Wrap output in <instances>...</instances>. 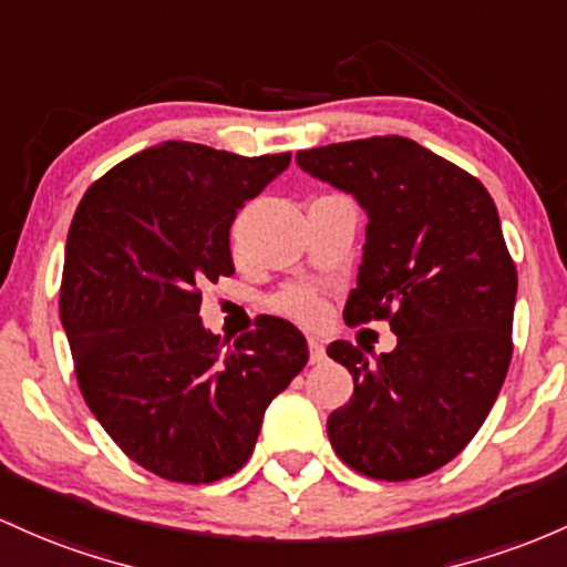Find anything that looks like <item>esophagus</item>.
Listing matches in <instances>:
<instances>
[{
    "label": "esophagus",
    "mask_w": 567,
    "mask_h": 567,
    "mask_svg": "<svg viewBox=\"0 0 567 567\" xmlns=\"http://www.w3.org/2000/svg\"><path fill=\"white\" fill-rule=\"evenodd\" d=\"M326 360V347L320 339H309V363H320Z\"/></svg>",
    "instance_id": "34e87169"
}]
</instances>
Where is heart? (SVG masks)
I'll return each instance as SVG.
<instances>
[{
	"label": "heart",
	"instance_id": "obj_1",
	"mask_svg": "<svg viewBox=\"0 0 567 567\" xmlns=\"http://www.w3.org/2000/svg\"><path fill=\"white\" fill-rule=\"evenodd\" d=\"M274 309H279L282 315L293 317L298 322H320L322 312H326V303H322V296L317 293L309 285H290L282 293L274 298Z\"/></svg>",
	"mask_w": 567,
	"mask_h": 567
}]
</instances>
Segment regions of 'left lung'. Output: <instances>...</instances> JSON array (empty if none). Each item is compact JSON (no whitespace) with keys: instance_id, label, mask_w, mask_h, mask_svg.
Wrapping results in <instances>:
<instances>
[{"instance_id":"left-lung-1","label":"left lung","mask_w":567,"mask_h":567,"mask_svg":"<svg viewBox=\"0 0 567 567\" xmlns=\"http://www.w3.org/2000/svg\"><path fill=\"white\" fill-rule=\"evenodd\" d=\"M369 215L344 320H388L398 344L369 360L350 341L328 354L352 374L328 416L336 455L358 474L409 482L439 471L487 420L512 363L516 266L493 196L406 136H371L296 155Z\"/></svg>"}]
</instances>
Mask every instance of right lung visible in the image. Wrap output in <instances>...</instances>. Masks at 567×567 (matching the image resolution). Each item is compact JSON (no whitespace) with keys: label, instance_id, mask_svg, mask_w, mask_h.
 <instances>
[{"label":"right lung","instance_id":"add662e5","mask_svg":"<svg viewBox=\"0 0 567 567\" xmlns=\"http://www.w3.org/2000/svg\"><path fill=\"white\" fill-rule=\"evenodd\" d=\"M290 164L164 142L80 198L59 309L74 377L110 439L151 474L209 484L247 463L266 406L307 365L288 320L234 344L202 326V285L234 274L231 223Z\"/></svg>","mask_w":567,"mask_h":567}]
</instances>
